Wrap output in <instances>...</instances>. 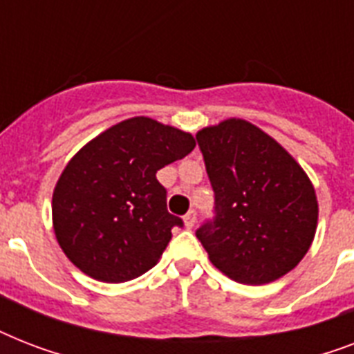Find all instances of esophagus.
<instances>
[{
  "label": "esophagus",
  "mask_w": 354,
  "mask_h": 354,
  "mask_svg": "<svg viewBox=\"0 0 354 354\" xmlns=\"http://www.w3.org/2000/svg\"><path fill=\"white\" fill-rule=\"evenodd\" d=\"M183 224H185L187 230L194 227V224H196V211H189L187 215L183 216Z\"/></svg>",
  "instance_id": "34e87169"
}]
</instances>
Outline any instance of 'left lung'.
I'll use <instances>...</instances> for the list:
<instances>
[{
    "label": "left lung",
    "instance_id": "obj_1",
    "mask_svg": "<svg viewBox=\"0 0 354 354\" xmlns=\"http://www.w3.org/2000/svg\"><path fill=\"white\" fill-rule=\"evenodd\" d=\"M196 139L216 211L196 236L213 266L242 285H266L288 274L318 226V198L307 172L244 119L202 128Z\"/></svg>",
    "mask_w": 354,
    "mask_h": 354
}]
</instances>
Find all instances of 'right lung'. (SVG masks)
Here are the masks:
<instances>
[{"instance_id": "add662e5", "label": "right lung", "mask_w": 354, "mask_h": 354, "mask_svg": "<svg viewBox=\"0 0 354 354\" xmlns=\"http://www.w3.org/2000/svg\"><path fill=\"white\" fill-rule=\"evenodd\" d=\"M196 147L189 132L150 118L113 124L68 161L53 191V230L71 263L102 283L158 264L182 218L167 211L156 172Z\"/></svg>"}]
</instances>
